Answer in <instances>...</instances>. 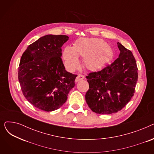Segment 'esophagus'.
I'll use <instances>...</instances> for the list:
<instances>
[{
  "mask_svg": "<svg viewBox=\"0 0 154 154\" xmlns=\"http://www.w3.org/2000/svg\"><path fill=\"white\" fill-rule=\"evenodd\" d=\"M84 79V76L82 74H79L77 75V77H76L75 81V82H78L80 81V80H83Z\"/></svg>",
  "mask_w": 154,
  "mask_h": 154,
  "instance_id": "34e87169",
  "label": "esophagus"
}]
</instances>
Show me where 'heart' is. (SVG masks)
<instances>
[{
    "instance_id": "1",
    "label": "heart",
    "mask_w": 154,
    "mask_h": 154,
    "mask_svg": "<svg viewBox=\"0 0 154 154\" xmlns=\"http://www.w3.org/2000/svg\"><path fill=\"white\" fill-rule=\"evenodd\" d=\"M112 56V51L107 43L100 38H81L72 47H67L63 51V59L71 69L79 66L78 57L84 59L86 68L95 70L102 68Z\"/></svg>"
}]
</instances>
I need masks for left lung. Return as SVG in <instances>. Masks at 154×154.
Returning a JSON list of instances; mask_svg holds the SVG:
<instances>
[{
	"instance_id": "8db88e82",
	"label": "left lung",
	"mask_w": 154,
	"mask_h": 154,
	"mask_svg": "<svg viewBox=\"0 0 154 154\" xmlns=\"http://www.w3.org/2000/svg\"><path fill=\"white\" fill-rule=\"evenodd\" d=\"M119 57L110 65L86 76L89 89L85 100L89 108L99 114H110L122 110L134 95L138 68L134 56L118 42Z\"/></svg>"
}]
</instances>
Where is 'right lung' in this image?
<instances>
[{
    "label": "right lung",
    "instance_id": "obj_1",
    "mask_svg": "<svg viewBox=\"0 0 154 154\" xmlns=\"http://www.w3.org/2000/svg\"><path fill=\"white\" fill-rule=\"evenodd\" d=\"M64 35H47L29 45L21 57L18 79L26 99L46 112L60 108L75 86L77 75L66 70L62 56Z\"/></svg>",
    "mask_w": 154,
    "mask_h": 154
}]
</instances>
